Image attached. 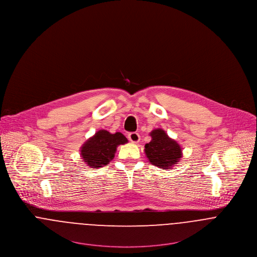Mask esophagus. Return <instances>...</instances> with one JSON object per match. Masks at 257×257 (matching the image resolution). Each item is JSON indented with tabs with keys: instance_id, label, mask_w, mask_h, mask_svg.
I'll list each match as a JSON object with an SVG mask.
<instances>
[{
	"instance_id": "esophagus-1",
	"label": "esophagus",
	"mask_w": 257,
	"mask_h": 257,
	"mask_svg": "<svg viewBox=\"0 0 257 257\" xmlns=\"http://www.w3.org/2000/svg\"><path fill=\"white\" fill-rule=\"evenodd\" d=\"M127 137L130 141H132L133 143H138L140 140V135L138 133H130Z\"/></svg>"
}]
</instances>
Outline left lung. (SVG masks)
<instances>
[{
	"mask_svg": "<svg viewBox=\"0 0 257 257\" xmlns=\"http://www.w3.org/2000/svg\"><path fill=\"white\" fill-rule=\"evenodd\" d=\"M151 141L145 144L144 152L149 162L164 170L176 166L183 157L181 145L168 137L162 128L150 133Z\"/></svg>",
	"mask_w": 257,
	"mask_h": 257,
	"instance_id": "obj_1",
	"label": "left lung"
}]
</instances>
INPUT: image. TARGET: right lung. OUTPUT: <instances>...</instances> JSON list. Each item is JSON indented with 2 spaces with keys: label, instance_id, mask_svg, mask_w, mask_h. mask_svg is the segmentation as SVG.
Listing matches in <instances>:
<instances>
[{
  "label": "right lung",
  "instance_id": "1",
  "mask_svg": "<svg viewBox=\"0 0 257 257\" xmlns=\"http://www.w3.org/2000/svg\"><path fill=\"white\" fill-rule=\"evenodd\" d=\"M126 142V138L120 133L110 134L101 130L81 146L80 156L89 167L101 168L114 159L117 146Z\"/></svg>",
  "mask_w": 257,
  "mask_h": 257
}]
</instances>
